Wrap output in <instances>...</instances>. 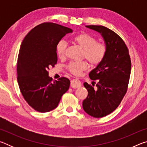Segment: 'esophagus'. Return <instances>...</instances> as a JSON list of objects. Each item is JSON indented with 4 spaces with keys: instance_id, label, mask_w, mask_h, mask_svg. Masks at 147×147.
<instances>
[{
    "instance_id": "esophagus-1",
    "label": "esophagus",
    "mask_w": 147,
    "mask_h": 147,
    "mask_svg": "<svg viewBox=\"0 0 147 147\" xmlns=\"http://www.w3.org/2000/svg\"><path fill=\"white\" fill-rule=\"evenodd\" d=\"M82 86L80 81L78 79H73L71 81V87L73 88H78Z\"/></svg>"
}]
</instances>
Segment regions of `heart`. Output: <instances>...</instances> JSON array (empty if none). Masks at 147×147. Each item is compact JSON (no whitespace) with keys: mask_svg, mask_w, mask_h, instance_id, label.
<instances>
[{"mask_svg":"<svg viewBox=\"0 0 147 147\" xmlns=\"http://www.w3.org/2000/svg\"><path fill=\"white\" fill-rule=\"evenodd\" d=\"M72 40L74 43L82 49L83 58H86L94 65L98 64L104 59L106 53V45L102 42H96L94 37L86 33H81L74 36ZM66 43L63 41H60L56 45V53L59 58L65 56L66 50ZM89 65L87 61L71 62L68 65L69 71L74 75L79 76L82 72L86 71Z\"/></svg>","mask_w":147,"mask_h":147,"instance_id":"b5f03b06","label":"heart"}]
</instances>
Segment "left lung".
<instances>
[{
	"label": "left lung",
	"mask_w": 147,
	"mask_h": 147,
	"mask_svg": "<svg viewBox=\"0 0 147 147\" xmlns=\"http://www.w3.org/2000/svg\"><path fill=\"white\" fill-rule=\"evenodd\" d=\"M100 34L106 45L104 59L89 74L97 80L96 88L85 82L88 91L83 101L84 110L93 117L100 118L115 110L124 97L130 79L131 60L127 47L115 32L103 26H86Z\"/></svg>",
	"instance_id": "left-lung-1"
}]
</instances>
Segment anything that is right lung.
<instances>
[{
  "label": "right lung",
  "mask_w": 147,
  "mask_h": 147,
  "mask_svg": "<svg viewBox=\"0 0 147 147\" xmlns=\"http://www.w3.org/2000/svg\"><path fill=\"white\" fill-rule=\"evenodd\" d=\"M73 30L53 23H44L32 30L21 45L17 59V82L24 98L32 108L41 113L58 106L70 80L62 77L53 82L50 67L58 61L56 45Z\"/></svg>",
  "instance_id": "add662e5"
}]
</instances>
